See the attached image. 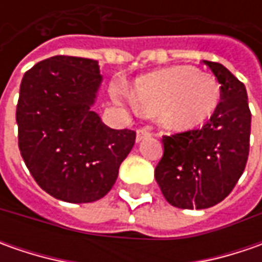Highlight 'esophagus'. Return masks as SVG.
<instances>
[{"label": "esophagus", "instance_id": "1", "mask_svg": "<svg viewBox=\"0 0 262 262\" xmlns=\"http://www.w3.org/2000/svg\"><path fill=\"white\" fill-rule=\"evenodd\" d=\"M147 136H148V129H146V128H138V129H137L136 141L137 143H140V141L144 140Z\"/></svg>", "mask_w": 262, "mask_h": 262}]
</instances>
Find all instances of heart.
<instances>
[{
  "instance_id": "obj_1",
  "label": "heart",
  "mask_w": 262,
  "mask_h": 262,
  "mask_svg": "<svg viewBox=\"0 0 262 262\" xmlns=\"http://www.w3.org/2000/svg\"><path fill=\"white\" fill-rule=\"evenodd\" d=\"M114 96L121 100L118 87ZM133 99L143 112L157 114L165 128L182 133L203 125L214 115L222 90L214 76L181 66L137 78Z\"/></svg>"
}]
</instances>
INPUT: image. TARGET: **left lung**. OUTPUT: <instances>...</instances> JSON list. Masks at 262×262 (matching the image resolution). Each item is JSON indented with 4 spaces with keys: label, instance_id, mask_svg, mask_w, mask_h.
Segmentation results:
<instances>
[{
    "label": "left lung",
    "instance_id": "left-lung-1",
    "mask_svg": "<svg viewBox=\"0 0 262 262\" xmlns=\"http://www.w3.org/2000/svg\"><path fill=\"white\" fill-rule=\"evenodd\" d=\"M220 83L222 100L201 129L162 138L163 156L155 178L169 204L208 208L235 188L249 155L251 111L247 89L226 67L204 61Z\"/></svg>",
    "mask_w": 262,
    "mask_h": 262
}]
</instances>
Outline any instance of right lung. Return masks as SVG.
<instances>
[{"mask_svg": "<svg viewBox=\"0 0 262 262\" xmlns=\"http://www.w3.org/2000/svg\"><path fill=\"white\" fill-rule=\"evenodd\" d=\"M102 83L95 59L56 55L23 77L15 111L18 148L49 195L93 203L115 184L136 143L131 129H112L92 111Z\"/></svg>", "mask_w": 262, "mask_h": 262, "instance_id": "right-lung-1", "label": "right lung"}]
</instances>
